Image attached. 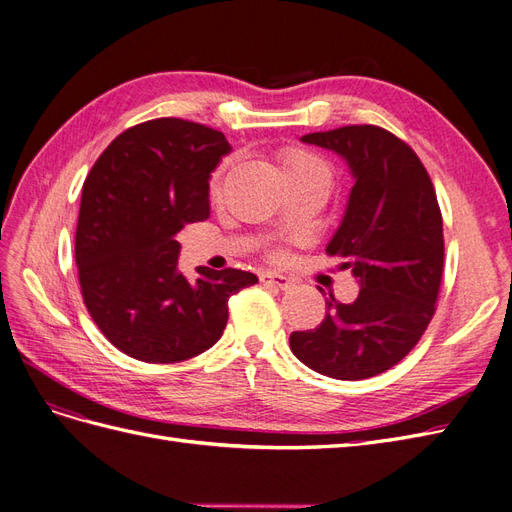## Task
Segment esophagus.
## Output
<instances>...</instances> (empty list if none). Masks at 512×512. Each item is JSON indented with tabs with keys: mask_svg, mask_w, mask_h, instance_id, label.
Segmentation results:
<instances>
[{
	"mask_svg": "<svg viewBox=\"0 0 512 512\" xmlns=\"http://www.w3.org/2000/svg\"><path fill=\"white\" fill-rule=\"evenodd\" d=\"M260 280H262V284L275 286V288H280V290H288L292 286L290 277H286L282 273H275V271H265V273L260 275Z\"/></svg>",
	"mask_w": 512,
	"mask_h": 512,
	"instance_id": "obj_1",
	"label": "esophagus"
}]
</instances>
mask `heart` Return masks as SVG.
<instances>
[{"mask_svg": "<svg viewBox=\"0 0 512 512\" xmlns=\"http://www.w3.org/2000/svg\"><path fill=\"white\" fill-rule=\"evenodd\" d=\"M309 168H322L320 160H316L312 153H307L303 149H288L282 153V173L288 175V173H297V170H309Z\"/></svg>", "mask_w": 512, "mask_h": 512, "instance_id": "b5f03b06", "label": "heart"}]
</instances>
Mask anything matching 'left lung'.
<instances>
[{
    "label": "left lung",
    "mask_w": 512,
    "mask_h": 512,
    "mask_svg": "<svg viewBox=\"0 0 512 512\" xmlns=\"http://www.w3.org/2000/svg\"><path fill=\"white\" fill-rule=\"evenodd\" d=\"M342 156L354 185L327 254L344 256L359 297L327 299L316 329L294 331L290 350L335 380H363L397 365L436 312L444 271L442 213L416 153L378 126L301 136Z\"/></svg>",
    "instance_id": "1"
}]
</instances>
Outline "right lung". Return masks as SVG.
Masks as SVG:
<instances>
[{"instance_id":"right-lung-1","label":"right lung","mask_w":512,"mask_h":512,"mask_svg":"<svg viewBox=\"0 0 512 512\" xmlns=\"http://www.w3.org/2000/svg\"><path fill=\"white\" fill-rule=\"evenodd\" d=\"M230 153L222 132L177 117L138 123L108 145L83 183L76 267L87 312L115 348L145 363L209 350L228 299L258 282L241 269L179 271L177 232L209 218V179Z\"/></svg>"}]
</instances>
